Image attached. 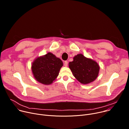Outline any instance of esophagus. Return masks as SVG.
<instances>
[{
	"label": "esophagus",
	"mask_w": 129,
	"mask_h": 129,
	"mask_svg": "<svg viewBox=\"0 0 129 129\" xmlns=\"http://www.w3.org/2000/svg\"><path fill=\"white\" fill-rule=\"evenodd\" d=\"M64 66L67 67V65H68V62L66 61H65V62H64Z\"/></svg>",
	"instance_id": "34e87169"
}]
</instances>
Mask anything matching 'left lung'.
Masks as SVG:
<instances>
[{
	"mask_svg": "<svg viewBox=\"0 0 129 129\" xmlns=\"http://www.w3.org/2000/svg\"><path fill=\"white\" fill-rule=\"evenodd\" d=\"M69 67L75 78L81 84H88L95 81L99 76L100 67L98 63L82 53L73 57Z\"/></svg>",
	"mask_w": 129,
	"mask_h": 129,
	"instance_id": "obj_1",
	"label": "left lung"
}]
</instances>
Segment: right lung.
I'll return each instance as SVG.
<instances>
[{
  "label": "right lung",
  "instance_id": "right-lung-1",
  "mask_svg": "<svg viewBox=\"0 0 129 129\" xmlns=\"http://www.w3.org/2000/svg\"><path fill=\"white\" fill-rule=\"evenodd\" d=\"M63 63L51 52L36 58L31 64V71L35 80L46 85L51 84L59 76Z\"/></svg>",
  "mask_w": 129,
  "mask_h": 129
}]
</instances>
